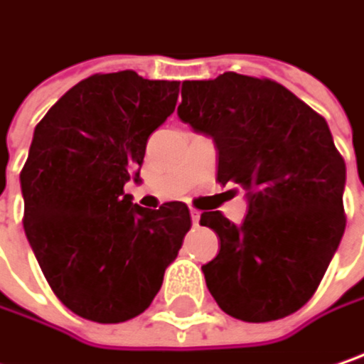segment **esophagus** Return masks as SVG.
<instances>
[{"mask_svg": "<svg viewBox=\"0 0 364 364\" xmlns=\"http://www.w3.org/2000/svg\"><path fill=\"white\" fill-rule=\"evenodd\" d=\"M191 223H193L196 226H198V223H200V212H198L196 208H191Z\"/></svg>", "mask_w": 364, "mask_h": 364, "instance_id": "34e87169", "label": "esophagus"}]
</instances>
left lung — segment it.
<instances>
[{"mask_svg": "<svg viewBox=\"0 0 364 364\" xmlns=\"http://www.w3.org/2000/svg\"><path fill=\"white\" fill-rule=\"evenodd\" d=\"M177 115L216 141L218 183L249 196L243 225L218 210L200 218L220 237L202 266L214 301L253 323L299 311L346 228V164L326 119L282 84L235 72L183 82Z\"/></svg>", "mask_w": 364, "mask_h": 364, "instance_id": "left-lung-1", "label": "left lung"}]
</instances>
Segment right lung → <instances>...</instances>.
I'll return each mask as SVG.
<instances>
[{
  "instance_id": "add662e5",
  "label": "right lung",
  "mask_w": 364,
  "mask_h": 364,
  "mask_svg": "<svg viewBox=\"0 0 364 364\" xmlns=\"http://www.w3.org/2000/svg\"><path fill=\"white\" fill-rule=\"evenodd\" d=\"M177 97L179 82L95 74L34 129L20 173L24 232L55 296L84 319L121 323L148 309L191 228L183 202L148 210L123 191Z\"/></svg>"
}]
</instances>
